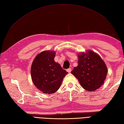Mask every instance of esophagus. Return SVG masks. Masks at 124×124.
Here are the masks:
<instances>
[{
  "mask_svg": "<svg viewBox=\"0 0 124 124\" xmlns=\"http://www.w3.org/2000/svg\"><path fill=\"white\" fill-rule=\"evenodd\" d=\"M67 71L68 72L70 73V72H71V68H69V69H67Z\"/></svg>",
  "mask_w": 124,
  "mask_h": 124,
  "instance_id": "obj_1",
  "label": "esophagus"
}]
</instances>
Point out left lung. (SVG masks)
<instances>
[{
  "label": "left lung",
  "instance_id": "8db88e82",
  "mask_svg": "<svg viewBox=\"0 0 124 124\" xmlns=\"http://www.w3.org/2000/svg\"><path fill=\"white\" fill-rule=\"evenodd\" d=\"M78 65L71 73L78 80L82 88L88 91H93L101 88L104 83L108 68L98 54L87 50L78 54Z\"/></svg>",
  "mask_w": 124,
  "mask_h": 124
}]
</instances>
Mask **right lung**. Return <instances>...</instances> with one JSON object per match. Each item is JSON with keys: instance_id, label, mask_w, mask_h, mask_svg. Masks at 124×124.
I'll return each instance as SVG.
<instances>
[{"instance_id": "right-lung-1", "label": "right lung", "mask_w": 124, "mask_h": 124, "mask_svg": "<svg viewBox=\"0 0 124 124\" xmlns=\"http://www.w3.org/2000/svg\"><path fill=\"white\" fill-rule=\"evenodd\" d=\"M55 54L53 50L43 51L36 55L31 64V80L36 88L44 93L56 92L68 74L60 64L55 62Z\"/></svg>"}]
</instances>
